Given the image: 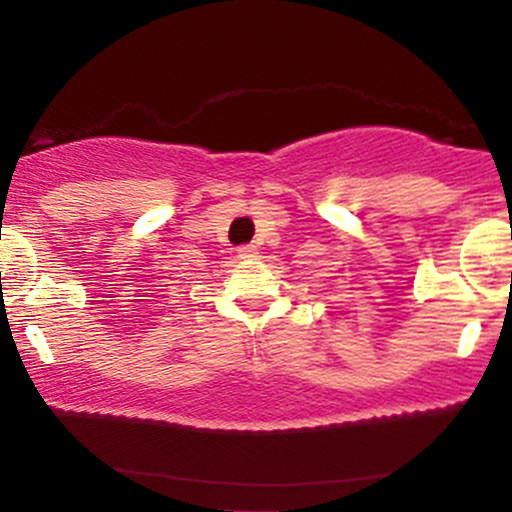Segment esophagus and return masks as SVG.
<instances>
[{
  "instance_id": "1",
  "label": "esophagus",
  "mask_w": 512,
  "mask_h": 512,
  "mask_svg": "<svg viewBox=\"0 0 512 512\" xmlns=\"http://www.w3.org/2000/svg\"><path fill=\"white\" fill-rule=\"evenodd\" d=\"M238 257L240 260H255L257 248L255 245H243V248H238Z\"/></svg>"
}]
</instances>
